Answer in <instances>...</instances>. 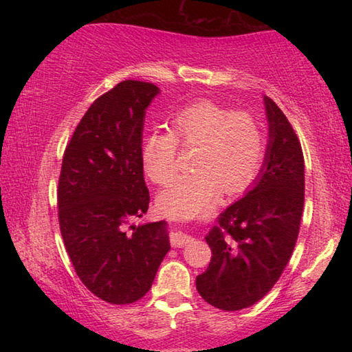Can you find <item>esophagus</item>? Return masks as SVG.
Returning a JSON list of instances; mask_svg holds the SVG:
<instances>
[{
    "label": "esophagus",
    "instance_id": "esophagus-1",
    "mask_svg": "<svg viewBox=\"0 0 352 352\" xmlns=\"http://www.w3.org/2000/svg\"><path fill=\"white\" fill-rule=\"evenodd\" d=\"M192 242V237L182 233V231H177V233L170 234V245L174 248H182L186 247L188 243Z\"/></svg>",
    "mask_w": 352,
    "mask_h": 352
}]
</instances>
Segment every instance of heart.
<instances>
[{"label":"heart","mask_w":352,"mask_h":352,"mask_svg":"<svg viewBox=\"0 0 352 352\" xmlns=\"http://www.w3.org/2000/svg\"><path fill=\"white\" fill-rule=\"evenodd\" d=\"M195 146L186 175L170 178L177 167V142ZM265 130L252 113L212 100H197L170 118V130H153L142 141L141 158L153 183H168L158 206L168 216L192 217L208 210L220 190L239 192L258 174L265 155Z\"/></svg>","instance_id":"heart-1"}]
</instances>
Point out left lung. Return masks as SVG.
Returning a JSON list of instances; mask_svg holds the SVG:
<instances>
[{
	"mask_svg": "<svg viewBox=\"0 0 352 352\" xmlns=\"http://www.w3.org/2000/svg\"><path fill=\"white\" fill-rule=\"evenodd\" d=\"M269 144L245 197L217 217L206 234L212 256L195 279L199 294L222 311L253 306L284 272L294 253L305 206V157L281 109L264 96Z\"/></svg>",
	"mask_w": 352,
	"mask_h": 352,
	"instance_id": "1",
	"label": "left lung"
}]
</instances>
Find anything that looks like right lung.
Returning a JSON list of instances; mask_svg holds the SVG:
<instances>
[{"label":"right lung","instance_id":"add662e5","mask_svg":"<svg viewBox=\"0 0 352 352\" xmlns=\"http://www.w3.org/2000/svg\"><path fill=\"white\" fill-rule=\"evenodd\" d=\"M153 83L122 80L91 104L63 153L58 223L74 270L85 287L110 305L144 296L170 250L166 222L126 225L148 208L142 174L146 109Z\"/></svg>","mask_w":352,"mask_h":352}]
</instances>
